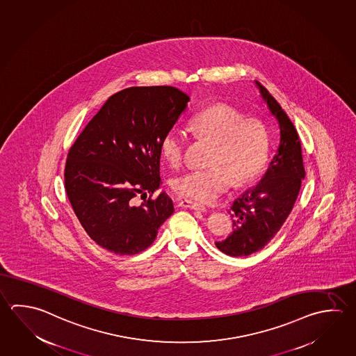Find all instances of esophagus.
<instances>
[{
    "mask_svg": "<svg viewBox=\"0 0 356 356\" xmlns=\"http://www.w3.org/2000/svg\"><path fill=\"white\" fill-rule=\"evenodd\" d=\"M179 206L183 208H189V209H195V211H206L207 209V208L202 206L200 203L188 201V200H183V201L179 202Z\"/></svg>",
    "mask_w": 356,
    "mask_h": 356,
    "instance_id": "34e87169",
    "label": "esophagus"
}]
</instances>
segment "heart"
<instances>
[{
	"mask_svg": "<svg viewBox=\"0 0 356 356\" xmlns=\"http://www.w3.org/2000/svg\"><path fill=\"white\" fill-rule=\"evenodd\" d=\"M194 136L213 143L211 168L194 169L175 177V192L188 200L209 203L225 193L233 181L247 183L265 167L268 155V131L257 119L243 115L227 105H214L195 114L188 123ZM162 158L172 167L183 162L186 138L170 128L163 136Z\"/></svg>",
	"mask_w": 356,
	"mask_h": 356,
	"instance_id": "heart-1",
	"label": "heart"
}]
</instances>
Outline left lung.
Segmentation results:
<instances>
[{
	"label": "left lung",
	"instance_id": "obj_1",
	"mask_svg": "<svg viewBox=\"0 0 356 356\" xmlns=\"http://www.w3.org/2000/svg\"><path fill=\"white\" fill-rule=\"evenodd\" d=\"M259 95L277 120L280 144L259 184L247 189L233 202V232L217 248L232 257H246L257 252L280 231L298 200L305 179L301 143L298 131L281 105L259 81Z\"/></svg>",
	"mask_w": 356,
	"mask_h": 356
}]
</instances>
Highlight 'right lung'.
<instances>
[{"label": "right lung", "mask_w": 356, "mask_h": 356, "mask_svg": "<svg viewBox=\"0 0 356 356\" xmlns=\"http://www.w3.org/2000/svg\"><path fill=\"white\" fill-rule=\"evenodd\" d=\"M188 102L173 86L124 89L106 100L69 150L66 194L89 237L109 252H142L175 212L165 192L140 206L134 198L162 184L159 144Z\"/></svg>", "instance_id": "obj_1"}]
</instances>
